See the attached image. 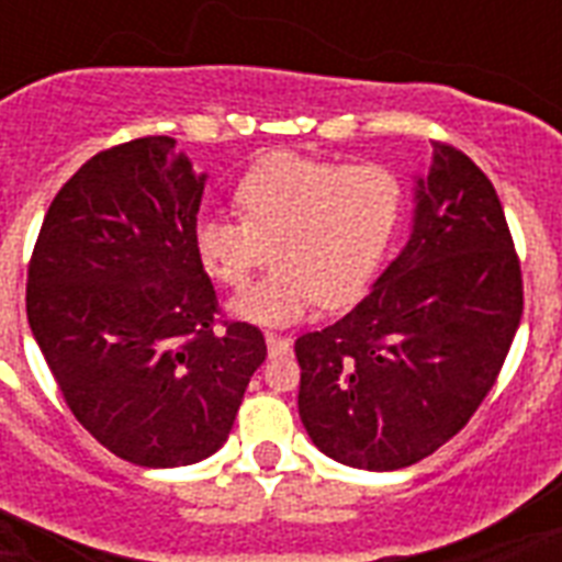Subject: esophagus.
Returning a JSON list of instances; mask_svg holds the SVG:
<instances>
[{"mask_svg":"<svg viewBox=\"0 0 562 562\" xmlns=\"http://www.w3.org/2000/svg\"><path fill=\"white\" fill-rule=\"evenodd\" d=\"M265 344H268L271 356H285V352H291V338H282V335L268 333L265 335Z\"/></svg>","mask_w":562,"mask_h":562,"instance_id":"1","label":"esophagus"}]
</instances>
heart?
Returning <instances> with one entry per match:
<instances>
[{"label": "heart", "instance_id": "b5f03b06", "mask_svg": "<svg viewBox=\"0 0 562 562\" xmlns=\"http://www.w3.org/2000/svg\"><path fill=\"white\" fill-rule=\"evenodd\" d=\"M238 218L194 221V256L212 280L238 289L265 262L262 280L229 300L247 324H294L315 306H350L368 291L402 212V187L379 162L312 160L271 154L241 175Z\"/></svg>", "mask_w": 562, "mask_h": 562}]
</instances>
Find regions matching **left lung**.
<instances>
[{
    "label": "left lung",
    "mask_w": 562,
    "mask_h": 562,
    "mask_svg": "<svg viewBox=\"0 0 562 562\" xmlns=\"http://www.w3.org/2000/svg\"><path fill=\"white\" fill-rule=\"evenodd\" d=\"M519 317L522 271L496 189L467 154L431 143L408 245L350 315L294 344L312 443L373 472L428 458L490 393Z\"/></svg>",
    "instance_id": "8db88e82"
}]
</instances>
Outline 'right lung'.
I'll return each instance as SVG.
<instances>
[{
  "label": "right lung",
  "instance_id": "obj_1",
  "mask_svg": "<svg viewBox=\"0 0 562 562\" xmlns=\"http://www.w3.org/2000/svg\"><path fill=\"white\" fill-rule=\"evenodd\" d=\"M206 175L171 136L87 160L48 206L25 312L75 419L136 467H187L224 446L262 333L227 321L192 227Z\"/></svg>",
  "mask_w": 562,
  "mask_h": 562
}]
</instances>
